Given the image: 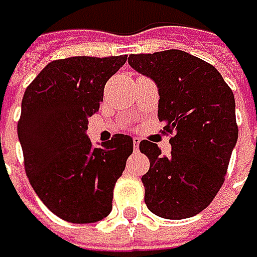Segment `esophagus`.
Returning <instances> with one entry per match:
<instances>
[{
	"label": "esophagus",
	"instance_id": "34e87169",
	"mask_svg": "<svg viewBox=\"0 0 257 257\" xmlns=\"http://www.w3.org/2000/svg\"><path fill=\"white\" fill-rule=\"evenodd\" d=\"M133 143H134V149L137 151L139 146H140V139H139V137H134V139H133Z\"/></svg>",
	"mask_w": 257,
	"mask_h": 257
}]
</instances>
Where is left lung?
I'll list each match as a JSON object with an SVG mask.
<instances>
[{
  "label": "left lung",
  "mask_w": 257,
  "mask_h": 257,
  "mask_svg": "<svg viewBox=\"0 0 257 257\" xmlns=\"http://www.w3.org/2000/svg\"><path fill=\"white\" fill-rule=\"evenodd\" d=\"M127 62L157 83L161 134L172 145L163 155L155 143L140 142L151 164L142 177L145 203L160 218L195 216L225 180L237 140L233 91L213 65L181 50L131 54Z\"/></svg>",
  "instance_id": "1"
}]
</instances>
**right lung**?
I'll return each mask as SVG.
<instances>
[{"label": "right lung", "mask_w": 257, "mask_h": 257, "mask_svg": "<svg viewBox=\"0 0 257 257\" xmlns=\"http://www.w3.org/2000/svg\"><path fill=\"white\" fill-rule=\"evenodd\" d=\"M126 58L53 61L24 93L18 120L24 169L42 203L64 221L97 222L111 213L114 186L133 154V139L115 134L93 148L86 130L108 79Z\"/></svg>", "instance_id": "1"}]
</instances>
